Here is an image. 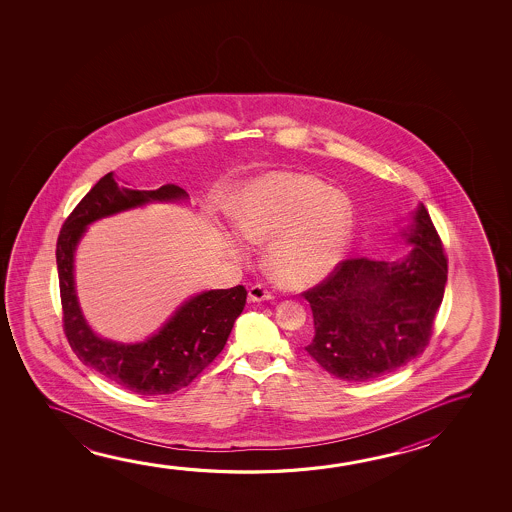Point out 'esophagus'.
<instances>
[{
  "label": "esophagus",
  "mask_w": 512,
  "mask_h": 512,
  "mask_svg": "<svg viewBox=\"0 0 512 512\" xmlns=\"http://www.w3.org/2000/svg\"><path fill=\"white\" fill-rule=\"evenodd\" d=\"M271 298H273V294L269 293L264 285H252L250 291H248V300L250 302H266V300H271Z\"/></svg>",
  "instance_id": "34e87169"
}]
</instances>
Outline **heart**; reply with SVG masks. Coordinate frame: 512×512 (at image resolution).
<instances>
[{
  "instance_id": "obj_1",
  "label": "heart",
  "mask_w": 512,
  "mask_h": 512,
  "mask_svg": "<svg viewBox=\"0 0 512 512\" xmlns=\"http://www.w3.org/2000/svg\"><path fill=\"white\" fill-rule=\"evenodd\" d=\"M235 227L252 243H268L266 264L278 284H316L336 268L350 243L352 205L319 178L275 171L246 185L234 209ZM228 250L244 255L237 235Z\"/></svg>"
}]
</instances>
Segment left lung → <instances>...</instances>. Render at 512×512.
<instances>
[{
  "instance_id": "obj_1",
  "label": "left lung",
  "mask_w": 512,
  "mask_h": 512,
  "mask_svg": "<svg viewBox=\"0 0 512 512\" xmlns=\"http://www.w3.org/2000/svg\"><path fill=\"white\" fill-rule=\"evenodd\" d=\"M402 235L412 252L400 262L341 260L323 282L302 293L314 316V339L305 350L334 377H382L430 343L448 260L423 203Z\"/></svg>"
}]
</instances>
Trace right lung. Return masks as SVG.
I'll return each instance as SVG.
<instances>
[{"label":"right lung","mask_w":512,"mask_h":512,"mask_svg":"<svg viewBox=\"0 0 512 512\" xmlns=\"http://www.w3.org/2000/svg\"><path fill=\"white\" fill-rule=\"evenodd\" d=\"M185 198L184 189L175 184L162 185L155 191H134L119 187L112 173H107L69 214L57 241L62 321L69 346L85 366L135 394H171L189 386L225 348L248 293L243 285H235L232 289L198 294L187 300L144 343L121 344L101 339L85 323L76 300L73 278L76 244L87 225L96 219L148 202H175Z\"/></svg>","instance_id":"obj_1"}]
</instances>
